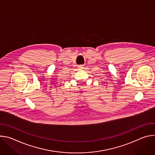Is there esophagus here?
Listing matches in <instances>:
<instances>
[{"label":"esophagus","mask_w":155,"mask_h":155,"mask_svg":"<svg viewBox=\"0 0 155 155\" xmlns=\"http://www.w3.org/2000/svg\"><path fill=\"white\" fill-rule=\"evenodd\" d=\"M78 68H79L80 69H83V65H80L78 66Z\"/></svg>","instance_id":"obj_1"}]
</instances>
